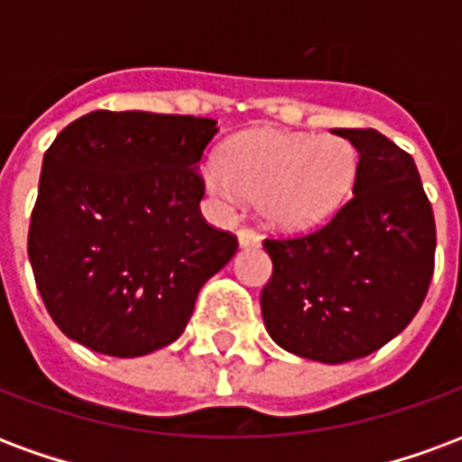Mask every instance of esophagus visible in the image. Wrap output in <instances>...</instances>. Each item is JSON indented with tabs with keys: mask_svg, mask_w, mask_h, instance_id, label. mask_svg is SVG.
Masks as SVG:
<instances>
[{
	"mask_svg": "<svg viewBox=\"0 0 462 462\" xmlns=\"http://www.w3.org/2000/svg\"><path fill=\"white\" fill-rule=\"evenodd\" d=\"M237 240H240V247H257L260 245V237H257V232L250 230V227H240V232H237Z\"/></svg>",
	"mask_w": 462,
	"mask_h": 462,
	"instance_id": "obj_1",
	"label": "esophagus"
}]
</instances>
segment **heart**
Returning a JSON list of instances; mask_svg holds the SVG:
<instances>
[{
  "mask_svg": "<svg viewBox=\"0 0 462 462\" xmlns=\"http://www.w3.org/2000/svg\"><path fill=\"white\" fill-rule=\"evenodd\" d=\"M358 155L341 135L250 131L232 138L205 182L225 200H257L277 230H310L339 210L354 185Z\"/></svg>",
  "mask_w": 462,
  "mask_h": 462,
  "instance_id": "1",
  "label": "heart"
}]
</instances>
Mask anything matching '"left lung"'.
Returning a JSON list of instances; mask_svg holds the SVG:
<instances>
[{"mask_svg":"<svg viewBox=\"0 0 462 462\" xmlns=\"http://www.w3.org/2000/svg\"><path fill=\"white\" fill-rule=\"evenodd\" d=\"M358 151L354 198L324 227L264 240L260 304L290 354L344 364L406 329L426 300L436 220L413 158L374 128H334Z\"/></svg>","mask_w":462,"mask_h":462,"instance_id":"8db88e82","label":"left lung"}]
</instances>
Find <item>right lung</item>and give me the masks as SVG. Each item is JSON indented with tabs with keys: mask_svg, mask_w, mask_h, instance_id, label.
Listing matches in <instances>:
<instances>
[{
	"mask_svg": "<svg viewBox=\"0 0 462 462\" xmlns=\"http://www.w3.org/2000/svg\"><path fill=\"white\" fill-rule=\"evenodd\" d=\"M217 121L94 111L44 152L29 262L69 339L145 356L180 337L237 237L202 220L198 162Z\"/></svg>",
	"mask_w": 462,
	"mask_h": 462,
	"instance_id": "right-lung-1",
	"label": "right lung"
}]
</instances>
